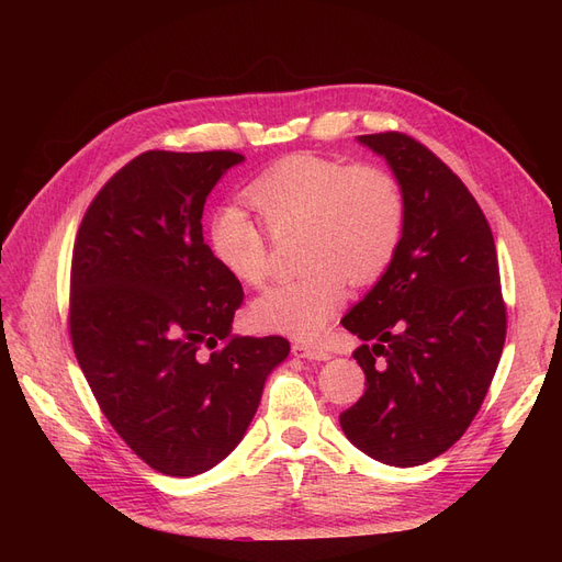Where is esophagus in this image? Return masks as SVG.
<instances>
[{
    "label": "esophagus",
    "instance_id": "obj_1",
    "mask_svg": "<svg viewBox=\"0 0 562 562\" xmlns=\"http://www.w3.org/2000/svg\"><path fill=\"white\" fill-rule=\"evenodd\" d=\"M293 353L297 356V359H307V361H328L330 359V353L326 349L310 347V345H302V342L293 345Z\"/></svg>",
    "mask_w": 562,
    "mask_h": 562
}]
</instances>
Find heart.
<instances>
[{
  "instance_id": "b5f03b06",
  "label": "heart",
  "mask_w": 562,
  "mask_h": 562,
  "mask_svg": "<svg viewBox=\"0 0 562 562\" xmlns=\"http://www.w3.org/2000/svg\"><path fill=\"white\" fill-rule=\"evenodd\" d=\"M248 201L281 239L302 229L297 279L271 285L252 302V318L267 330L314 339L347 300V281L368 285L394 262L405 232V194L386 168L349 166L316 155H293L255 178ZM267 229L229 206L211 225L217 262L244 285L271 274Z\"/></svg>"
}]
</instances>
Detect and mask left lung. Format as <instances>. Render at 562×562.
<instances>
[{
	"label": "left lung",
	"instance_id": "1",
	"mask_svg": "<svg viewBox=\"0 0 562 562\" xmlns=\"http://www.w3.org/2000/svg\"><path fill=\"white\" fill-rule=\"evenodd\" d=\"M405 194L394 262L342 326L366 394L339 415L345 436L391 467L431 462L469 429L495 378L506 307L495 239L479 203L431 149L398 131L359 135Z\"/></svg>",
	"mask_w": 562,
	"mask_h": 562
}]
</instances>
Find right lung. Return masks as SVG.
I'll list each match as a JSON object with an SVG mask.
<instances>
[{
  "instance_id": "obj_1",
  "label": "right lung",
  "mask_w": 562,
  "mask_h": 562,
  "mask_svg": "<svg viewBox=\"0 0 562 562\" xmlns=\"http://www.w3.org/2000/svg\"><path fill=\"white\" fill-rule=\"evenodd\" d=\"M236 151H143L83 215L70 335L100 411L166 475L213 469L241 443L285 337L232 335L244 288L203 244V203Z\"/></svg>"
}]
</instances>
